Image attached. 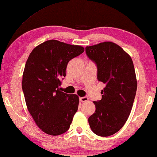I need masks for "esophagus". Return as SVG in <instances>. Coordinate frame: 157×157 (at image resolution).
<instances>
[{"label": "esophagus", "mask_w": 157, "mask_h": 157, "mask_svg": "<svg viewBox=\"0 0 157 157\" xmlns=\"http://www.w3.org/2000/svg\"><path fill=\"white\" fill-rule=\"evenodd\" d=\"M79 99H80V101H81V102H85V101H87L89 100V98L87 97H86V96L81 97V98H80Z\"/></svg>", "instance_id": "obj_1"}]
</instances>
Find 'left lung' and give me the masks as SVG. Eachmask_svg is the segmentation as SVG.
Returning a JSON list of instances; mask_svg holds the SVG:
<instances>
[{"mask_svg": "<svg viewBox=\"0 0 157 157\" xmlns=\"http://www.w3.org/2000/svg\"><path fill=\"white\" fill-rule=\"evenodd\" d=\"M85 52L97 66L98 80L105 84L101 100L94 101L96 109L89 117V124L96 135L110 136L123 127L132 109L137 90L133 61L112 42L86 47Z\"/></svg>", "mask_w": 157, "mask_h": 157, "instance_id": "8db88e82", "label": "left lung"}]
</instances>
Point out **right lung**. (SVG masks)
<instances>
[{
    "label": "right lung",
    "mask_w": 157,
    "mask_h": 157,
    "mask_svg": "<svg viewBox=\"0 0 157 157\" xmlns=\"http://www.w3.org/2000/svg\"><path fill=\"white\" fill-rule=\"evenodd\" d=\"M84 51L81 46L49 40L35 47L25 63L21 85L28 110L49 135L67 132L78 110V95L61 91L59 86L69 61Z\"/></svg>",
    "instance_id": "1"
}]
</instances>
